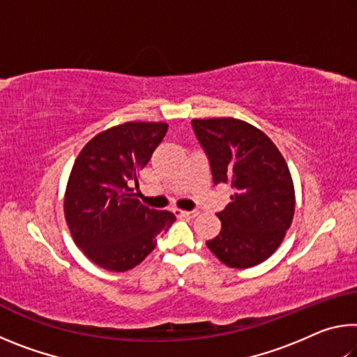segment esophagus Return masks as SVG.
<instances>
[{
  "label": "esophagus",
  "mask_w": 357,
  "mask_h": 357,
  "mask_svg": "<svg viewBox=\"0 0 357 357\" xmlns=\"http://www.w3.org/2000/svg\"><path fill=\"white\" fill-rule=\"evenodd\" d=\"M176 214L178 215H183V217H187V219H195V217L198 215V211H181V209H176Z\"/></svg>",
  "instance_id": "1"
}]
</instances>
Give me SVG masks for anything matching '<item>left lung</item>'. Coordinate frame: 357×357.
<instances>
[{"mask_svg": "<svg viewBox=\"0 0 357 357\" xmlns=\"http://www.w3.org/2000/svg\"><path fill=\"white\" fill-rule=\"evenodd\" d=\"M209 159L214 184H231L222 228L208 249L228 268L247 269L279 249L294 215V184L273 140L236 118L192 119Z\"/></svg>", "mask_w": 357, "mask_h": 357, "instance_id": "obj_1", "label": "left lung"}]
</instances>
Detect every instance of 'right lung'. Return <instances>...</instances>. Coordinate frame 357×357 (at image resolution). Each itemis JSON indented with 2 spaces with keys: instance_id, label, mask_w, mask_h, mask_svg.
Listing matches in <instances>:
<instances>
[{
  "instance_id": "right-lung-1",
  "label": "right lung",
  "mask_w": 357,
  "mask_h": 357,
  "mask_svg": "<svg viewBox=\"0 0 357 357\" xmlns=\"http://www.w3.org/2000/svg\"><path fill=\"white\" fill-rule=\"evenodd\" d=\"M167 123L129 121L99 132L77 155L64 193L72 239L99 268L126 273L176 220L138 202L132 184L167 134Z\"/></svg>"
}]
</instances>
